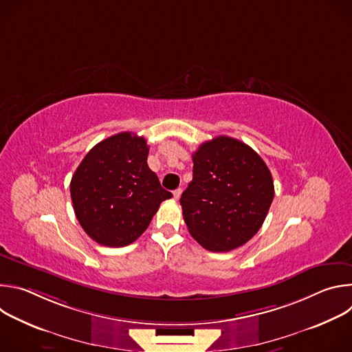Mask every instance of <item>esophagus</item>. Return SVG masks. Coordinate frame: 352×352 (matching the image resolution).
Here are the masks:
<instances>
[{"label":"esophagus","instance_id":"34e87169","mask_svg":"<svg viewBox=\"0 0 352 352\" xmlns=\"http://www.w3.org/2000/svg\"><path fill=\"white\" fill-rule=\"evenodd\" d=\"M181 193H182V189H181V188L175 189V190L173 192V195H174V199H175V200H178V199L181 197Z\"/></svg>","mask_w":352,"mask_h":352}]
</instances>
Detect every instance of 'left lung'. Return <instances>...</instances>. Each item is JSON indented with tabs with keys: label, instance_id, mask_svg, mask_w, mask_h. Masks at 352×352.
Segmentation results:
<instances>
[{
	"label": "left lung",
	"instance_id": "1",
	"mask_svg": "<svg viewBox=\"0 0 352 352\" xmlns=\"http://www.w3.org/2000/svg\"><path fill=\"white\" fill-rule=\"evenodd\" d=\"M192 160L193 178L179 199L188 231L212 252L242 246L273 202L270 170L252 147L228 136L202 143Z\"/></svg>",
	"mask_w": 352,
	"mask_h": 352
}]
</instances>
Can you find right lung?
<instances>
[{
    "instance_id": "right-lung-1",
    "label": "right lung",
    "mask_w": 352,
    "mask_h": 352,
    "mask_svg": "<svg viewBox=\"0 0 352 352\" xmlns=\"http://www.w3.org/2000/svg\"><path fill=\"white\" fill-rule=\"evenodd\" d=\"M143 136L121 132L97 143L71 179L76 219L97 243L120 248L136 241L173 193L147 166Z\"/></svg>"
}]
</instances>
